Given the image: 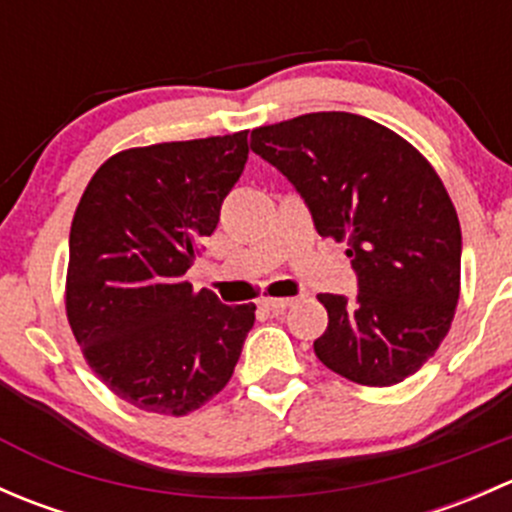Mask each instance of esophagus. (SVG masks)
<instances>
[{
  "label": "esophagus",
  "mask_w": 512,
  "mask_h": 512,
  "mask_svg": "<svg viewBox=\"0 0 512 512\" xmlns=\"http://www.w3.org/2000/svg\"><path fill=\"white\" fill-rule=\"evenodd\" d=\"M294 302H297V299L292 297H265L262 299V307L270 309L272 314H285Z\"/></svg>",
  "instance_id": "esophagus-1"
}]
</instances>
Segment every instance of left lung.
Here are the masks:
<instances>
[{
    "instance_id": "obj_1",
    "label": "left lung",
    "mask_w": 512,
    "mask_h": 512,
    "mask_svg": "<svg viewBox=\"0 0 512 512\" xmlns=\"http://www.w3.org/2000/svg\"><path fill=\"white\" fill-rule=\"evenodd\" d=\"M250 148L285 173L322 237L347 242L359 294H319L314 342L327 369L361 386L416 374L446 339L461 294V225L426 156L371 118L319 111L260 126Z\"/></svg>"
}]
</instances>
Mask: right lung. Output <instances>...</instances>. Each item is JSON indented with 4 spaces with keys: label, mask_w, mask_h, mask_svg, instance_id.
Masks as SVG:
<instances>
[{
    "label": "right lung",
    "mask_w": 512,
    "mask_h": 512,
    "mask_svg": "<svg viewBox=\"0 0 512 512\" xmlns=\"http://www.w3.org/2000/svg\"><path fill=\"white\" fill-rule=\"evenodd\" d=\"M247 153V131L126 148L96 170L74 213L69 327L98 379L148 414L208 404L255 324V304L225 307L185 280Z\"/></svg>",
    "instance_id": "obj_1"
}]
</instances>
